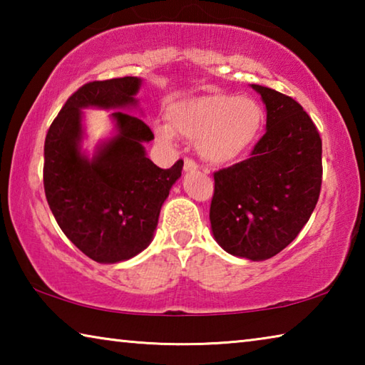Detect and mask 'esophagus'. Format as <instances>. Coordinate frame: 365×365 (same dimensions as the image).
<instances>
[{"instance_id":"esophagus-1","label":"esophagus","mask_w":365,"mask_h":365,"mask_svg":"<svg viewBox=\"0 0 365 365\" xmlns=\"http://www.w3.org/2000/svg\"><path fill=\"white\" fill-rule=\"evenodd\" d=\"M196 169H197V164L195 163L193 159H190V158H185L183 159V170L185 172H193Z\"/></svg>"}]
</instances>
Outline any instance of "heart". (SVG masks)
Returning <instances> with one entry per match:
<instances>
[{
	"mask_svg": "<svg viewBox=\"0 0 365 365\" xmlns=\"http://www.w3.org/2000/svg\"><path fill=\"white\" fill-rule=\"evenodd\" d=\"M264 122V110L252 98L228 93L195 96L169 110V127L154 128L158 141L174 143V132L196 141L200 156L211 164L238 159L255 143Z\"/></svg>",
	"mask_w": 365,
	"mask_h": 365,
	"instance_id": "b5f03b06",
	"label": "heart"
}]
</instances>
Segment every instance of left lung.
Listing matches in <instances>:
<instances>
[{"mask_svg":"<svg viewBox=\"0 0 365 365\" xmlns=\"http://www.w3.org/2000/svg\"><path fill=\"white\" fill-rule=\"evenodd\" d=\"M267 109V132L248 159L214 172L212 235L233 256L264 261L298 237L322 187V140L293 98L251 85Z\"/></svg>","mask_w":365,"mask_h":365,"instance_id":"left-lung-1","label":"left lung"}]
</instances>
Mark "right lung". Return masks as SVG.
<instances>
[{
  "instance_id": "right-lung-1",
  "label": "right lung",
  "mask_w": 365,
  "mask_h": 365,
  "mask_svg": "<svg viewBox=\"0 0 365 365\" xmlns=\"http://www.w3.org/2000/svg\"><path fill=\"white\" fill-rule=\"evenodd\" d=\"M141 78L120 77L85 83L69 96L46 133L43 185L61 230L85 256L101 264L127 261L148 248L160 207L183 160L160 169L146 158L151 128L119 109L135 108ZM83 107L117 108L118 135L91 160L79 151Z\"/></svg>"
}]
</instances>
